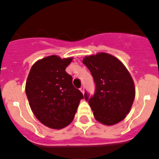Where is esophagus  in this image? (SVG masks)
<instances>
[{"label":"esophagus","mask_w":159,"mask_h":159,"mask_svg":"<svg viewBox=\"0 0 159 159\" xmlns=\"http://www.w3.org/2000/svg\"><path fill=\"white\" fill-rule=\"evenodd\" d=\"M80 91H81V92H82L83 94L84 93V86H82V87H81V88H80Z\"/></svg>","instance_id":"obj_1"}]
</instances>
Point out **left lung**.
Segmentation results:
<instances>
[{"instance_id": "obj_1", "label": "left lung", "mask_w": 159, "mask_h": 159, "mask_svg": "<svg viewBox=\"0 0 159 159\" xmlns=\"http://www.w3.org/2000/svg\"><path fill=\"white\" fill-rule=\"evenodd\" d=\"M83 63L92 73L95 84L93 95L84 93L94 117L108 126L122 121L135 96L134 82L127 68L117 58L104 52L86 57Z\"/></svg>"}]
</instances>
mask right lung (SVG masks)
<instances>
[{
    "label": "right lung",
    "mask_w": 159,
    "mask_h": 159,
    "mask_svg": "<svg viewBox=\"0 0 159 159\" xmlns=\"http://www.w3.org/2000/svg\"><path fill=\"white\" fill-rule=\"evenodd\" d=\"M72 58L50 56L32 65L25 92L32 112L40 123L61 129L71 123L84 95L66 72Z\"/></svg>",
    "instance_id": "add662e5"
}]
</instances>
